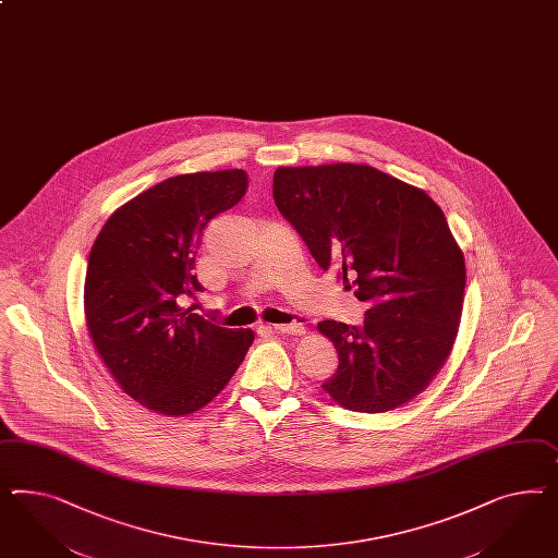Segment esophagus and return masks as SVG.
Masks as SVG:
<instances>
[{
  "label": "esophagus",
  "mask_w": 558,
  "mask_h": 558,
  "mask_svg": "<svg viewBox=\"0 0 558 558\" xmlns=\"http://www.w3.org/2000/svg\"><path fill=\"white\" fill-rule=\"evenodd\" d=\"M271 330L272 332H277V335H305V328H303L302 324H298V322H291V324H275V326H271Z\"/></svg>",
  "instance_id": "obj_1"
}]
</instances>
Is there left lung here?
Instances as JSON below:
<instances>
[{"label": "left lung", "instance_id": "obj_1", "mask_svg": "<svg viewBox=\"0 0 558 558\" xmlns=\"http://www.w3.org/2000/svg\"><path fill=\"white\" fill-rule=\"evenodd\" d=\"M272 197L324 271L368 305L363 326L319 322L338 368L324 391L381 414L422 393L461 324L464 256L430 195L368 165L279 167Z\"/></svg>", "mask_w": 558, "mask_h": 558}]
</instances>
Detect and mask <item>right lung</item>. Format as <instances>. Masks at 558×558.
Returning <instances> with one entry per match:
<instances>
[{
    "label": "right lung",
    "instance_id": "obj_1",
    "mask_svg": "<svg viewBox=\"0 0 558 558\" xmlns=\"http://www.w3.org/2000/svg\"><path fill=\"white\" fill-rule=\"evenodd\" d=\"M248 187L242 169L160 181L104 223L85 275V322L116 383L144 408L187 415L216 398L255 340L179 307L207 223Z\"/></svg>",
    "mask_w": 558,
    "mask_h": 558
}]
</instances>
